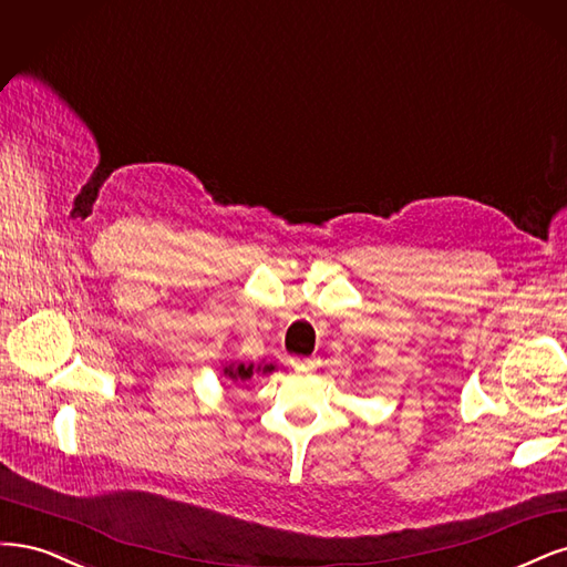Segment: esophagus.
Returning <instances> with one entry per match:
<instances>
[{
  "instance_id": "obj_1",
  "label": "esophagus",
  "mask_w": 567,
  "mask_h": 567,
  "mask_svg": "<svg viewBox=\"0 0 567 567\" xmlns=\"http://www.w3.org/2000/svg\"><path fill=\"white\" fill-rule=\"evenodd\" d=\"M291 368L297 372H313L320 368L318 358H291Z\"/></svg>"
}]
</instances>
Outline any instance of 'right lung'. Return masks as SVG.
Segmentation results:
<instances>
[{"label": "right lung", "mask_w": 567, "mask_h": 567, "mask_svg": "<svg viewBox=\"0 0 567 567\" xmlns=\"http://www.w3.org/2000/svg\"><path fill=\"white\" fill-rule=\"evenodd\" d=\"M272 372H276V364H270V362H259V364H254V362H247V364L245 362H230V364H226L221 374L226 379H230V381H247L254 374L268 377Z\"/></svg>", "instance_id": "1"}]
</instances>
